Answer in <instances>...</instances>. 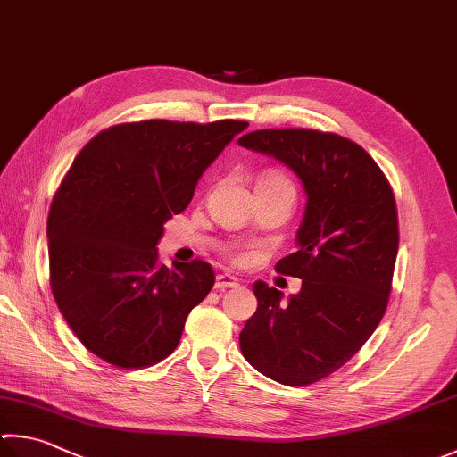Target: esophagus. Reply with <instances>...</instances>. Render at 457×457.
I'll use <instances>...</instances> for the list:
<instances>
[{"instance_id":"esophagus-1","label":"esophagus","mask_w":457,"mask_h":457,"mask_svg":"<svg viewBox=\"0 0 457 457\" xmlns=\"http://www.w3.org/2000/svg\"><path fill=\"white\" fill-rule=\"evenodd\" d=\"M214 287L219 290H225V288H237L238 287V278L232 277L228 272H222L217 277V282H214Z\"/></svg>"}]
</instances>
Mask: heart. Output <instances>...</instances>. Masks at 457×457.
Masks as SVG:
<instances>
[{"label":"heart","mask_w":457,"mask_h":457,"mask_svg":"<svg viewBox=\"0 0 457 457\" xmlns=\"http://www.w3.org/2000/svg\"><path fill=\"white\" fill-rule=\"evenodd\" d=\"M264 180H282V183H288V180H287V179H284V177H278V175H274V177H269V179H264Z\"/></svg>","instance_id":"heart-1"}]
</instances>
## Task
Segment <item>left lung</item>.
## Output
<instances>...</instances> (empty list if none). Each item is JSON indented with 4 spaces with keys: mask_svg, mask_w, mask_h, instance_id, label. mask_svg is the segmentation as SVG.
Listing matches in <instances>:
<instances>
[{
    "mask_svg": "<svg viewBox=\"0 0 457 457\" xmlns=\"http://www.w3.org/2000/svg\"><path fill=\"white\" fill-rule=\"evenodd\" d=\"M238 145L287 165L306 195L298 251L277 262L303 287L284 300L254 282L258 306L238 336L240 350L270 380L312 384L364 346L388 306L398 256L394 193L374 159L340 135L264 129Z\"/></svg>",
    "mask_w": 457,
    "mask_h": 457,
    "instance_id": "1",
    "label": "left lung"
}]
</instances>
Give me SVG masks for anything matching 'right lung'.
Masks as SVG:
<instances>
[{
  "mask_svg": "<svg viewBox=\"0 0 457 457\" xmlns=\"http://www.w3.org/2000/svg\"><path fill=\"white\" fill-rule=\"evenodd\" d=\"M245 121L109 127L77 154L47 220L51 290L95 356L119 368L159 362L214 284L203 261L159 262L165 222Z\"/></svg>",
  "mask_w": 457,
  "mask_h": 457,
  "instance_id": "obj_1",
  "label": "right lung"
}]
</instances>
